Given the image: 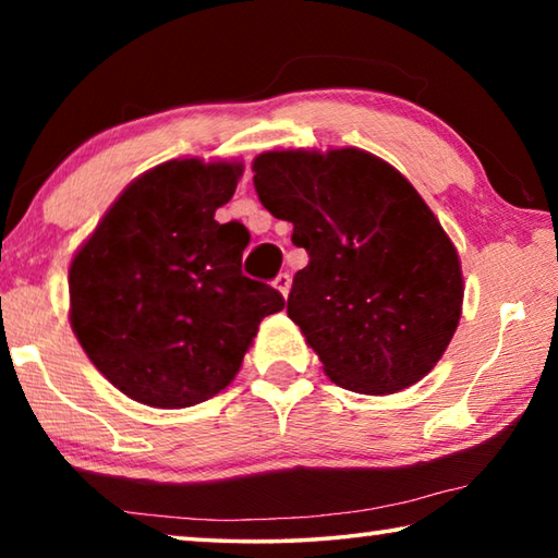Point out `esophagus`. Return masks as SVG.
<instances>
[{
	"label": "esophagus",
	"mask_w": 558,
	"mask_h": 558,
	"mask_svg": "<svg viewBox=\"0 0 558 558\" xmlns=\"http://www.w3.org/2000/svg\"><path fill=\"white\" fill-rule=\"evenodd\" d=\"M272 286H276V290L280 292L282 298H288V292H290V276H288V272H280V276L272 280Z\"/></svg>",
	"instance_id": "1"
}]
</instances>
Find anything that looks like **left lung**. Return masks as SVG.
I'll return each mask as SVG.
<instances>
[{"instance_id": "obj_1", "label": "left lung", "mask_w": 558, "mask_h": 558, "mask_svg": "<svg viewBox=\"0 0 558 558\" xmlns=\"http://www.w3.org/2000/svg\"><path fill=\"white\" fill-rule=\"evenodd\" d=\"M253 186L310 263L288 317L325 374L356 393H396L446 352L462 313V268L436 214L399 169L356 147L270 149Z\"/></svg>"}]
</instances>
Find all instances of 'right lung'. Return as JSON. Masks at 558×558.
Wrapping results in <instances>:
<instances>
[{
	"label": "right lung",
	"mask_w": 558,
	"mask_h": 558,
	"mask_svg": "<svg viewBox=\"0 0 558 558\" xmlns=\"http://www.w3.org/2000/svg\"><path fill=\"white\" fill-rule=\"evenodd\" d=\"M243 162L169 159L130 182L69 268L71 327L128 399L186 409L239 374L278 290L241 272L248 231L214 214Z\"/></svg>",
	"instance_id": "right-lung-1"
}]
</instances>
